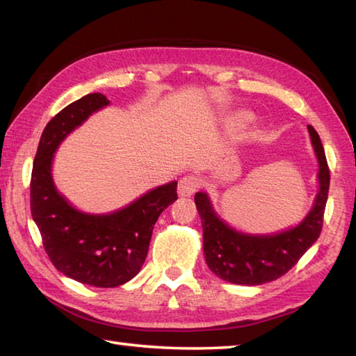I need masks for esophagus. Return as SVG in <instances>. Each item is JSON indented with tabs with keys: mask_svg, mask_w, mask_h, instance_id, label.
Wrapping results in <instances>:
<instances>
[{
	"mask_svg": "<svg viewBox=\"0 0 356 356\" xmlns=\"http://www.w3.org/2000/svg\"><path fill=\"white\" fill-rule=\"evenodd\" d=\"M199 188V182L197 179L194 176H184L182 179L179 180L177 185V193L180 197H190L193 196L196 190Z\"/></svg>",
	"mask_w": 356,
	"mask_h": 356,
	"instance_id": "esophagus-1",
	"label": "esophagus"
}]
</instances>
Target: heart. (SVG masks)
<instances>
[{"label": "heart", "instance_id": "b5f03b06", "mask_svg": "<svg viewBox=\"0 0 356 356\" xmlns=\"http://www.w3.org/2000/svg\"><path fill=\"white\" fill-rule=\"evenodd\" d=\"M250 120V114L247 113H238L236 115H233V123L236 124H242Z\"/></svg>", "mask_w": 356, "mask_h": 356}]
</instances>
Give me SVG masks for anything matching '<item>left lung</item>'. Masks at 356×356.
<instances>
[{
    "label": "left lung",
    "instance_id": "obj_1",
    "mask_svg": "<svg viewBox=\"0 0 356 356\" xmlns=\"http://www.w3.org/2000/svg\"><path fill=\"white\" fill-rule=\"evenodd\" d=\"M318 160V193L310 211L298 225L270 234L245 233L220 219L207 193L194 196L204 228L205 262L213 273L238 285H261L287 273L315 243L323 228V216L329 196L330 172L321 138L307 127Z\"/></svg>",
    "mask_w": 356,
    "mask_h": 356
}]
</instances>
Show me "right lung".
Here are the masks:
<instances>
[{"mask_svg":"<svg viewBox=\"0 0 356 356\" xmlns=\"http://www.w3.org/2000/svg\"><path fill=\"white\" fill-rule=\"evenodd\" d=\"M111 102L88 94L55 115L41 134L31 179V213L58 271L92 287H118L140 271L159 216L177 199V182L152 188L127 207L94 214L75 208L55 186L54 154L71 132Z\"/></svg>","mask_w":356,"mask_h":356,"instance_id":"obj_1","label":"right lung"}]
</instances>
